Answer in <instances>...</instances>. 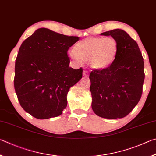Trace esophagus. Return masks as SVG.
Listing matches in <instances>:
<instances>
[{
	"label": "esophagus",
	"mask_w": 156,
	"mask_h": 156,
	"mask_svg": "<svg viewBox=\"0 0 156 156\" xmlns=\"http://www.w3.org/2000/svg\"><path fill=\"white\" fill-rule=\"evenodd\" d=\"M83 75L84 76H88V71L87 70H83Z\"/></svg>",
	"instance_id": "obj_1"
}]
</instances>
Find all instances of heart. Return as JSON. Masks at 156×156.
I'll list each match as a JSON object with an SVG mask.
<instances>
[{
  "instance_id": "b5f03b06",
  "label": "heart",
  "mask_w": 156,
  "mask_h": 156,
  "mask_svg": "<svg viewBox=\"0 0 156 156\" xmlns=\"http://www.w3.org/2000/svg\"><path fill=\"white\" fill-rule=\"evenodd\" d=\"M119 53L118 42L112 37H89L78 42L69 52L71 58L88 62L92 69L104 70L110 67Z\"/></svg>"
}]
</instances>
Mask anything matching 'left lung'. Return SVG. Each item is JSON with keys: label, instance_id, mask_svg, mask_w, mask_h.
Segmentation results:
<instances>
[{"label": "left lung", "instance_id": "left-lung-1", "mask_svg": "<svg viewBox=\"0 0 156 156\" xmlns=\"http://www.w3.org/2000/svg\"><path fill=\"white\" fill-rule=\"evenodd\" d=\"M101 35H110L118 42L119 53L110 67L90 74L92 108L102 118L121 119L133 110L141 98L143 57L137 42L123 30L116 29Z\"/></svg>", "mask_w": 156, "mask_h": 156}]
</instances>
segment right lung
Masks as SVG:
<instances>
[{"instance_id":"right-lung-1","label":"right lung","mask_w":156,"mask_h":156,"mask_svg":"<svg viewBox=\"0 0 156 156\" xmlns=\"http://www.w3.org/2000/svg\"><path fill=\"white\" fill-rule=\"evenodd\" d=\"M80 40L46 28L37 29L22 44L16 59L14 88L21 107L37 119L62 114L70 88L83 69L69 67L67 52Z\"/></svg>"}]
</instances>
